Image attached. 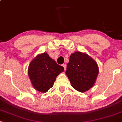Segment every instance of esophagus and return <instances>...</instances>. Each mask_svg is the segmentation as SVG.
Masks as SVG:
<instances>
[{"mask_svg":"<svg viewBox=\"0 0 122 122\" xmlns=\"http://www.w3.org/2000/svg\"><path fill=\"white\" fill-rule=\"evenodd\" d=\"M62 66L64 67V70H65L66 69V64H63L62 65Z\"/></svg>","mask_w":122,"mask_h":122,"instance_id":"obj_1","label":"esophagus"}]
</instances>
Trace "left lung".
I'll list each match as a JSON object with an SVG mask.
<instances>
[{"mask_svg": "<svg viewBox=\"0 0 122 122\" xmlns=\"http://www.w3.org/2000/svg\"><path fill=\"white\" fill-rule=\"evenodd\" d=\"M76 90L85 92L95 84L99 74L97 64L85 53L76 51L69 58L65 72Z\"/></svg>", "mask_w": 122, "mask_h": 122, "instance_id": "1", "label": "left lung"}]
</instances>
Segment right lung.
Listing matches in <instances>:
<instances>
[{
	"label": "right lung",
	"instance_id": "1",
	"mask_svg": "<svg viewBox=\"0 0 122 122\" xmlns=\"http://www.w3.org/2000/svg\"><path fill=\"white\" fill-rule=\"evenodd\" d=\"M64 71L63 66L58 65L46 53H43L31 61L28 75L34 89L45 93L53 87L56 77Z\"/></svg>",
	"mask_w": 122,
	"mask_h": 122
}]
</instances>
